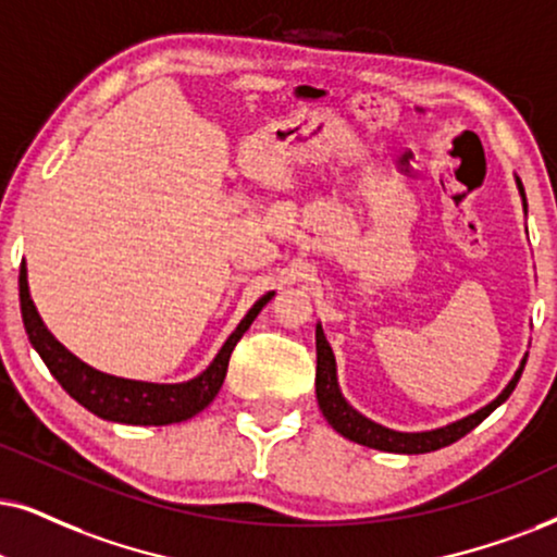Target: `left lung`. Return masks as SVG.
I'll return each instance as SVG.
<instances>
[{"label": "left lung", "instance_id": "1", "mask_svg": "<svg viewBox=\"0 0 557 557\" xmlns=\"http://www.w3.org/2000/svg\"><path fill=\"white\" fill-rule=\"evenodd\" d=\"M517 187H519V193H522V200H524V187L519 177H517ZM524 206H527V200H524ZM524 362L527 360H522V364H519L517 375H513L511 383L502 391V396H498L496 400H491L488 406H483L481 411L470 413V417L455 421V424L432 429V432H413V434L393 432V429H385V426L375 424V421H370L368 417H362L360 411H355V408L344 400L339 383H336L334 351H331L326 336H323L321 323L315 326V398H319L321 413L342 436L357 442V445L383 449V453L421 455V453H434V449L453 445V442L460 440V436H466L470 429H475L485 417H488L491 411H494V408L502 406L504 400L511 396V391L517 388L519 377H522Z\"/></svg>", "mask_w": 557, "mask_h": 557}]
</instances>
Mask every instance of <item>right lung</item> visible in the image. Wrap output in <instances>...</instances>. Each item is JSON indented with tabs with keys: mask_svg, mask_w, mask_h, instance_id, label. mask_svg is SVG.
<instances>
[{
	"mask_svg": "<svg viewBox=\"0 0 557 557\" xmlns=\"http://www.w3.org/2000/svg\"><path fill=\"white\" fill-rule=\"evenodd\" d=\"M274 293H267L259 298L251 311L244 315L228 342L223 344L210 368L200 375L187 380V383L159 385V383H140V380H125L84 364L79 357H74L63 344L55 339L46 323L40 321L35 311L30 290H27V270L25 262L20 267V311H23V323L27 331V339L51 370V375L59 380L61 388L72 396L76 404H82L95 417L117 421V424H138V426H164L177 424V421L193 419L200 413L210 400L218 396L223 380H226L231 351L244 336V331L251 326L257 313L270 302Z\"/></svg>",
	"mask_w": 557,
	"mask_h": 557,
	"instance_id": "1",
	"label": "right lung"
}]
</instances>
